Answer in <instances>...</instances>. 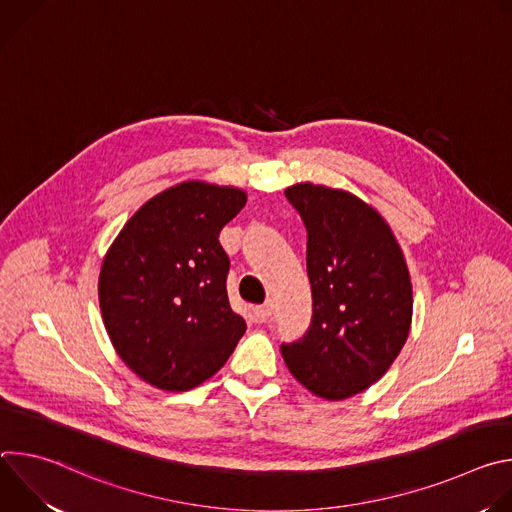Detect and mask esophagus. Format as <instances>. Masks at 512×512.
I'll return each instance as SVG.
<instances>
[{"label":"esophagus","mask_w":512,"mask_h":512,"mask_svg":"<svg viewBox=\"0 0 512 512\" xmlns=\"http://www.w3.org/2000/svg\"><path fill=\"white\" fill-rule=\"evenodd\" d=\"M253 312H255V316H257L259 322H267V320L273 316V304L267 302V304H263V306H257Z\"/></svg>","instance_id":"obj_1"}]
</instances>
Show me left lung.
I'll list each match as a JSON object with an SVG mask.
<instances>
[{
  "instance_id": "8db88e82",
  "label": "left lung",
  "mask_w": 512,
  "mask_h": 512,
  "mask_svg": "<svg viewBox=\"0 0 512 512\" xmlns=\"http://www.w3.org/2000/svg\"><path fill=\"white\" fill-rule=\"evenodd\" d=\"M285 198L308 231L312 322L281 356L314 395L346 399L379 381L409 336V271L383 216L360 198L310 182Z\"/></svg>"
}]
</instances>
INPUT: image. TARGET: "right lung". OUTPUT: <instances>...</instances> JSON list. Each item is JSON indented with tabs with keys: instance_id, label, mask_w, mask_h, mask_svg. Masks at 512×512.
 <instances>
[{
	"instance_id": "1",
	"label": "right lung",
	"mask_w": 512,
	"mask_h": 512,
	"mask_svg": "<svg viewBox=\"0 0 512 512\" xmlns=\"http://www.w3.org/2000/svg\"><path fill=\"white\" fill-rule=\"evenodd\" d=\"M245 202L239 188L184 182L145 202L111 245L99 275L103 322L117 354L150 385L204 383L245 334L218 243Z\"/></svg>"
}]
</instances>
